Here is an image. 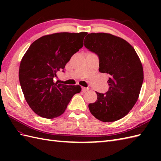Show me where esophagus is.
<instances>
[{
	"instance_id": "34e87169",
	"label": "esophagus",
	"mask_w": 161,
	"mask_h": 161,
	"mask_svg": "<svg viewBox=\"0 0 161 161\" xmlns=\"http://www.w3.org/2000/svg\"><path fill=\"white\" fill-rule=\"evenodd\" d=\"M81 89H82L83 92H86L89 90V88H86V87H81Z\"/></svg>"
}]
</instances>
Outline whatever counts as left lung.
Here are the masks:
<instances>
[{"label": "left lung", "instance_id": "left-lung-1", "mask_svg": "<svg viewBox=\"0 0 161 161\" xmlns=\"http://www.w3.org/2000/svg\"><path fill=\"white\" fill-rule=\"evenodd\" d=\"M84 46L99 57V71L107 73L108 91L96 92L97 100L88 104L95 118L104 122L125 117L138 100L143 82V68L137 53L120 37L107 33H91Z\"/></svg>", "mask_w": 161, "mask_h": 161}]
</instances>
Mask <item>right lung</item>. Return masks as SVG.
<instances>
[{"instance_id": "add662e5", "label": "right lung", "mask_w": 161, "mask_h": 161, "mask_svg": "<svg viewBox=\"0 0 161 161\" xmlns=\"http://www.w3.org/2000/svg\"><path fill=\"white\" fill-rule=\"evenodd\" d=\"M87 32L54 33L34 42L22 58L19 81L27 103L36 114L52 119L66 110L79 85L55 82L57 73L63 70L71 57L83 47Z\"/></svg>"}]
</instances>
